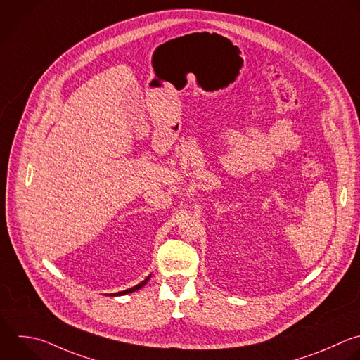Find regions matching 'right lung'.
Here are the masks:
<instances>
[{
    "instance_id": "right-lung-1",
    "label": "right lung",
    "mask_w": 360,
    "mask_h": 360,
    "mask_svg": "<svg viewBox=\"0 0 360 360\" xmlns=\"http://www.w3.org/2000/svg\"><path fill=\"white\" fill-rule=\"evenodd\" d=\"M150 277L151 276H148L144 281H141L140 284H137V285H134V287H131V288H129V290H124V291H120V292H114V294H110L111 297H115V295H124V294H130V292H134V291H137V290H140L141 287H144L147 283H148V280H150Z\"/></svg>"
}]
</instances>
